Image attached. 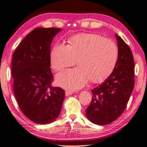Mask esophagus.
<instances>
[{
  "instance_id": "esophagus-1",
  "label": "esophagus",
  "mask_w": 147,
  "mask_h": 147,
  "mask_svg": "<svg viewBox=\"0 0 147 147\" xmlns=\"http://www.w3.org/2000/svg\"><path fill=\"white\" fill-rule=\"evenodd\" d=\"M73 91H71V90H67L65 91V95L66 96H69V95H71V94H73Z\"/></svg>"
}]
</instances>
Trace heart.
Segmentation results:
<instances>
[{
    "mask_svg": "<svg viewBox=\"0 0 147 147\" xmlns=\"http://www.w3.org/2000/svg\"><path fill=\"white\" fill-rule=\"evenodd\" d=\"M115 42L94 34H80L69 39L68 45L57 43L51 52V63L59 71L76 63L78 67L57 74L56 84L70 89L82 88L90 80L99 82L109 76L119 59Z\"/></svg>",
    "mask_w": 147,
    "mask_h": 147,
    "instance_id": "1",
    "label": "heart"
}]
</instances>
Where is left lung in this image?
I'll return each instance as SVG.
<instances>
[{"label":"left lung","mask_w":147,"mask_h":147,"mask_svg":"<svg viewBox=\"0 0 147 147\" xmlns=\"http://www.w3.org/2000/svg\"><path fill=\"white\" fill-rule=\"evenodd\" d=\"M119 52L115 69L102 84L91 90L93 97L86 109L89 121L106 125L118 119L125 109L134 87V61L130 47L115 34Z\"/></svg>","instance_id":"left-lung-1"}]
</instances>
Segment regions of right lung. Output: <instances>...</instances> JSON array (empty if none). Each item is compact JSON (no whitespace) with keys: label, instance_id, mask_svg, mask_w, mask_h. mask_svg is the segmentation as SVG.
Returning <instances> with one entry per match:
<instances>
[{"label":"right lung","instance_id":"1","mask_svg":"<svg viewBox=\"0 0 147 147\" xmlns=\"http://www.w3.org/2000/svg\"><path fill=\"white\" fill-rule=\"evenodd\" d=\"M61 29L37 28L20 43L12 56L13 91L22 112L37 124H48L60 113L65 91L51 86V44Z\"/></svg>","mask_w":147,"mask_h":147}]
</instances>
